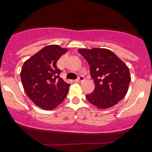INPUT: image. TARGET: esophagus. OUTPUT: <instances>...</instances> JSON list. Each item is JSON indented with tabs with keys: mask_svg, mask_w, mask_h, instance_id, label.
<instances>
[{
	"mask_svg": "<svg viewBox=\"0 0 152 152\" xmlns=\"http://www.w3.org/2000/svg\"><path fill=\"white\" fill-rule=\"evenodd\" d=\"M85 81V78L84 76H80L76 80V82H82V81Z\"/></svg>",
	"mask_w": 152,
	"mask_h": 152,
	"instance_id": "obj_1",
	"label": "esophagus"
}]
</instances>
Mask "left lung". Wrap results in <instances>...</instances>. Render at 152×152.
<instances>
[{
    "instance_id": "left-lung-1",
    "label": "left lung",
    "mask_w": 152,
    "mask_h": 152,
    "mask_svg": "<svg viewBox=\"0 0 152 152\" xmlns=\"http://www.w3.org/2000/svg\"><path fill=\"white\" fill-rule=\"evenodd\" d=\"M78 52L89 64L95 83L93 93L86 95L88 102L99 109H107L124 98L131 81L126 64L105 48L79 49Z\"/></svg>"
}]
</instances>
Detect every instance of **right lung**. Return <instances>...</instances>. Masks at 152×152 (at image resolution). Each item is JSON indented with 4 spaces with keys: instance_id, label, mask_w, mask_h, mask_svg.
Instances as JSON below:
<instances>
[{
    "instance_id": "obj_1",
    "label": "right lung",
    "mask_w": 152,
    "mask_h": 152,
    "mask_svg": "<svg viewBox=\"0 0 152 152\" xmlns=\"http://www.w3.org/2000/svg\"><path fill=\"white\" fill-rule=\"evenodd\" d=\"M66 48L50 45L31 56L23 66L20 78L24 90L36 105L51 110L61 104L69 91V83L60 77L56 63Z\"/></svg>"
}]
</instances>
